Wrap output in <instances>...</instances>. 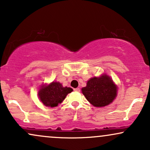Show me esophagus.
Wrapping results in <instances>:
<instances>
[{"mask_svg": "<svg viewBox=\"0 0 150 150\" xmlns=\"http://www.w3.org/2000/svg\"><path fill=\"white\" fill-rule=\"evenodd\" d=\"M74 91H76V92H79V91H80V90H79V88H74Z\"/></svg>", "mask_w": 150, "mask_h": 150, "instance_id": "obj_1", "label": "esophagus"}]
</instances>
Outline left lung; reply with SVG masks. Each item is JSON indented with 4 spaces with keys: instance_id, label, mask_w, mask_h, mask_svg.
<instances>
[{
    "instance_id": "1",
    "label": "left lung",
    "mask_w": 150,
    "mask_h": 150,
    "mask_svg": "<svg viewBox=\"0 0 150 150\" xmlns=\"http://www.w3.org/2000/svg\"><path fill=\"white\" fill-rule=\"evenodd\" d=\"M82 93L91 105L96 107H105L112 103L117 96V88L113 81L106 74L91 79Z\"/></svg>"
}]
</instances>
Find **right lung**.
<instances>
[{
	"mask_svg": "<svg viewBox=\"0 0 150 150\" xmlns=\"http://www.w3.org/2000/svg\"><path fill=\"white\" fill-rule=\"evenodd\" d=\"M72 91L73 89L71 88L63 87L59 82H52L47 86H42L38 92V96L44 105L54 107L61 103Z\"/></svg>",
	"mask_w": 150,
	"mask_h": 150,
	"instance_id": "obj_1",
	"label": "right lung"
}]
</instances>
